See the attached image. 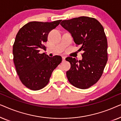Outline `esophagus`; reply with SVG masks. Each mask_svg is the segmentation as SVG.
<instances>
[{
  "label": "esophagus",
  "mask_w": 121,
  "mask_h": 121,
  "mask_svg": "<svg viewBox=\"0 0 121 121\" xmlns=\"http://www.w3.org/2000/svg\"><path fill=\"white\" fill-rule=\"evenodd\" d=\"M65 57H62V61H63V62H64V61H65Z\"/></svg>",
  "instance_id": "obj_1"
}]
</instances>
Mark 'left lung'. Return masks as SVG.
Returning <instances> with one entry per match:
<instances>
[{"label": "left lung", "instance_id": "obj_1", "mask_svg": "<svg viewBox=\"0 0 121 121\" xmlns=\"http://www.w3.org/2000/svg\"><path fill=\"white\" fill-rule=\"evenodd\" d=\"M60 24L84 52L79 61L66 58L71 65L66 73L67 78L76 87L89 88L100 79L107 61V41L103 26L96 19L87 16L63 20Z\"/></svg>", "mask_w": 121, "mask_h": 121}]
</instances>
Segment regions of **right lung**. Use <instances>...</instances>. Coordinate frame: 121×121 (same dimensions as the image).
Segmentation results:
<instances>
[{"label": "right lung", "mask_w": 121, "mask_h": 121, "mask_svg": "<svg viewBox=\"0 0 121 121\" xmlns=\"http://www.w3.org/2000/svg\"><path fill=\"white\" fill-rule=\"evenodd\" d=\"M61 20L51 22L31 21L21 28L16 36L13 53L16 72L22 83L31 90H39L48 83L54 69L62 62V57H49L43 53V43Z\"/></svg>", "instance_id": "right-lung-1"}]
</instances>
